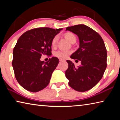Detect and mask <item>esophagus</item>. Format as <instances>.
<instances>
[{
  "label": "esophagus",
  "mask_w": 120,
  "mask_h": 120,
  "mask_svg": "<svg viewBox=\"0 0 120 120\" xmlns=\"http://www.w3.org/2000/svg\"><path fill=\"white\" fill-rule=\"evenodd\" d=\"M59 61L60 62H62V61H64V59H59Z\"/></svg>",
  "instance_id": "34e87169"
}]
</instances>
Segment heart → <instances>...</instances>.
<instances>
[{"mask_svg": "<svg viewBox=\"0 0 120 120\" xmlns=\"http://www.w3.org/2000/svg\"><path fill=\"white\" fill-rule=\"evenodd\" d=\"M64 36L67 39H68L71 43H75L76 41V37L74 34L71 32H67L64 34ZM58 40V36L56 35L54 36L51 41V45L52 46H55L57 43ZM70 52L66 50H59L55 52L54 55L58 58L64 59L68 57V56L70 54Z\"/></svg>", "mask_w": 120, "mask_h": 120, "instance_id": "obj_1", "label": "heart"}]
</instances>
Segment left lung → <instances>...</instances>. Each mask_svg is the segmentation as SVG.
Returning a JSON list of instances; mask_svg holds the SVG:
<instances>
[{"label": "left lung", "instance_id": "1", "mask_svg": "<svg viewBox=\"0 0 120 120\" xmlns=\"http://www.w3.org/2000/svg\"><path fill=\"white\" fill-rule=\"evenodd\" d=\"M66 31L76 34L79 38V48L70 58L80 60L81 65L76 68L70 60H67L68 68L65 72L66 77L71 88L86 92L102 78L107 67L106 49L100 35L84 24L68 27Z\"/></svg>", "mask_w": 120, "mask_h": 120}]
</instances>
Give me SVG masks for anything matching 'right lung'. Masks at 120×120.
<instances>
[{
    "label": "right lung",
    "mask_w": 120,
    "mask_h": 120,
    "mask_svg": "<svg viewBox=\"0 0 120 120\" xmlns=\"http://www.w3.org/2000/svg\"><path fill=\"white\" fill-rule=\"evenodd\" d=\"M62 28H34L24 33L13 50L12 66L18 82L26 90L38 92L48 86L58 58L52 57L47 62L41 61L42 55L51 54V41Z\"/></svg>",
    "instance_id": "obj_1"
}]
</instances>
